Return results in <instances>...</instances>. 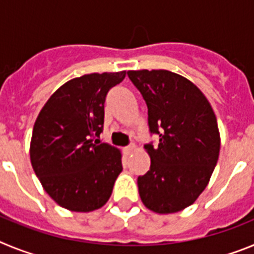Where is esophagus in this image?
<instances>
[{
  "instance_id": "obj_1",
  "label": "esophagus",
  "mask_w": 254,
  "mask_h": 254,
  "mask_svg": "<svg viewBox=\"0 0 254 254\" xmlns=\"http://www.w3.org/2000/svg\"><path fill=\"white\" fill-rule=\"evenodd\" d=\"M133 149H134V145H128V146H126L125 149H123V151H125L126 155H129L132 151H133Z\"/></svg>"
}]
</instances>
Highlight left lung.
Segmentation results:
<instances>
[{"label": "left lung", "mask_w": 254, "mask_h": 254, "mask_svg": "<svg viewBox=\"0 0 254 254\" xmlns=\"http://www.w3.org/2000/svg\"><path fill=\"white\" fill-rule=\"evenodd\" d=\"M147 105L158 146L145 145L151 165L138 177L141 201L158 214L185 210L203 192L220 152L217 121L198 87L167 69L128 71Z\"/></svg>", "instance_id": "obj_1"}]
</instances>
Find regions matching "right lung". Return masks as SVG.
<instances>
[{"instance_id":"right-lung-1","label":"right lung","mask_w":254,"mask_h":254,"mask_svg":"<svg viewBox=\"0 0 254 254\" xmlns=\"http://www.w3.org/2000/svg\"><path fill=\"white\" fill-rule=\"evenodd\" d=\"M126 71L90 73L52 94L34 123L31 167L44 190L62 207L90 212L107 203L122 172V155L100 141L108 91Z\"/></svg>"}]
</instances>
